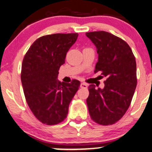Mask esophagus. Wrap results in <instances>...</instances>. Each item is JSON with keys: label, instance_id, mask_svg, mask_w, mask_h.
Masks as SVG:
<instances>
[{"label": "esophagus", "instance_id": "1", "mask_svg": "<svg viewBox=\"0 0 152 152\" xmlns=\"http://www.w3.org/2000/svg\"><path fill=\"white\" fill-rule=\"evenodd\" d=\"M88 86V85L86 84V83H81V85H80V87L82 88V89H86Z\"/></svg>", "mask_w": 152, "mask_h": 152}]
</instances>
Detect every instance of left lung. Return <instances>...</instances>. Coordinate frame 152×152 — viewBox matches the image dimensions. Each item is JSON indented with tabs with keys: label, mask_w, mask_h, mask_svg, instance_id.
<instances>
[{
	"label": "left lung",
	"mask_w": 152,
	"mask_h": 152,
	"mask_svg": "<svg viewBox=\"0 0 152 152\" xmlns=\"http://www.w3.org/2000/svg\"><path fill=\"white\" fill-rule=\"evenodd\" d=\"M96 46L98 62L94 73L106 77L103 89L89 86L86 99L91 120L102 126L114 124L128 110L137 85L136 63L130 46L104 31L86 32Z\"/></svg>",
	"instance_id": "1"
}]
</instances>
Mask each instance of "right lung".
<instances>
[{"label": "right lung", "instance_id": "add662e5", "mask_svg": "<svg viewBox=\"0 0 152 152\" xmlns=\"http://www.w3.org/2000/svg\"><path fill=\"white\" fill-rule=\"evenodd\" d=\"M79 34H53L38 38L25 54L21 80L28 106L41 123L53 126L67 117L68 107L80 81H58L60 67Z\"/></svg>", "mask_w": 152, "mask_h": 152}]
</instances>
